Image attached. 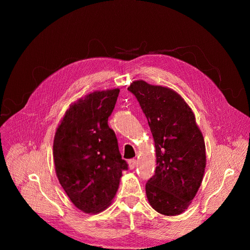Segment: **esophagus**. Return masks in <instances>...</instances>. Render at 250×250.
<instances>
[{
	"mask_svg": "<svg viewBox=\"0 0 250 250\" xmlns=\"http://www.w3.org/2000/svg\"><path fill=\"white\" fill-rule=\"evenodd\" d=\"M136 165H137V160H136V159H130V160L128 161V167H129V169H134V168L136 167Z\"/></svg>",
	"mask_w": 250,
	"mask_h": 250,
	"instance_id": "1",
	"label": "esophagus"
}]
</instances>
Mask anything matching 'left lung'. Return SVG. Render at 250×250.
I'll return each instance as SVG.
<instances>
[{
    "label": "left lung",
    "mask_w": 250,
    "mask_h": 250,
    "mask_svg": "<svg viewBox=\"0 0 250 250\" xmlns=\"http://www.w3.org/2000/svg\"><path fill=\"white\" fill-rule=\"evenodd\" d=\"M127 89L145 113L155 143L157 166L146 185L148 202L162 215H180L198 192L207 163L194 113L171 88L137 80Z\"/></svg>",
    "instance_id": "1"
}]
</instances>
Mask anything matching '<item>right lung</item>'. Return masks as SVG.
Instances as JSON below:
<instances>
[{"label":"right lung","instance_id":"right-lung-1","mask_svg":"<svg viewBox=\"0 0 250 250\" xmlns=\"http://www.w3.org/2000/svg\"><path fill=\"white\" fill-rule=\"evenodd\" d=\"M120 89L94 91L65 111L54 139V162L62 188L86 214L106 209L127 164L107 121Z\"/></svg>","mask_w":250,"mask_h":250}]
</instances>
